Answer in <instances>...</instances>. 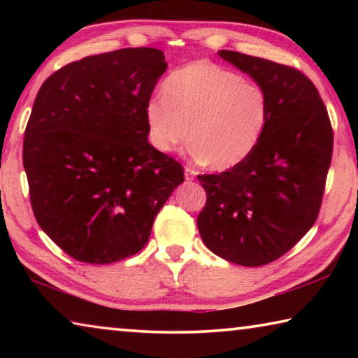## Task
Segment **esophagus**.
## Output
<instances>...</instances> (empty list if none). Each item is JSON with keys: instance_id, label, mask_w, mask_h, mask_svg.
<instances>
[{"instance_id": "1", "label": "esophagus", "mask_w": 358, "mask_h": 358, "mask_svg": "<svg viewBox=\"0 0 358 358\" xmlns=\"http://www.w3.org/2000/svg\"><path fill=\"white\" fill-rule=\"evenodd\" d=\"M196 175H197V172L194 171V169L185 167V178H186L187 181H192L194 178H196Z\"/></svg>"}]
</instances>
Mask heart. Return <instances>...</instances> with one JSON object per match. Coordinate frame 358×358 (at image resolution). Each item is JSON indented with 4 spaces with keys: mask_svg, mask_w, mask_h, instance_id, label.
<instances>
[{
    "mask_svg": "<svg viewBox=\"0 0 358 358\" xmlns=\"http://www.w3.org/2000/svg\"><path fill=\"white\" fill-rule=\"evenodd\" d=\"M268 121V98L257 83L213 63H191L173 71L162 96L145 104L150 143L171 153L189 128V153L215 171L243 162L262 137Z\"/></svg>",
    "mask_w": 358,
    "mask_h": 358,
    "instance_id": "b5f03b06",
    "label": "heart"
}]
</instances>
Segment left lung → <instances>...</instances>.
<instances>
[{
  "label": "left lung",
  "mask_w": 358,
  "mask_h": 358,
  "mask_svg": "<svg viewBox=\"0 0 358 358\" xmlns=\"http://www.w3.org/2000/svg\"><path fill=\"white\" fill-rule=\"evenodd\" d=\"M217 53L265 90L268 121L241 164L199 175L207 203L197 227L216 256L259 266L286 254L316 222L333 131L317 88L300 71L238 52Z\"/></svg>",
  "instance_id": "1"
}]
</instances>
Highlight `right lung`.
Segmentation results:
<instances>
[{"instance_id": "add662e5", "label": "right lung", "mask_w": 358, "mask_h": 358, "mask_svg": "<svg viewBox=\"0 0 358 358\" xmlns=\"http://www.w3.org/2000/svg\"><path fill=\"white\" fill-rule=\"evenodd\" d=\"M166 69L157 48H121L64 66L36 96L23 138L33 213L80 262L137 254L185 181L180 162L150 145L145 123Z\"/></svg>"}]
</instances>
